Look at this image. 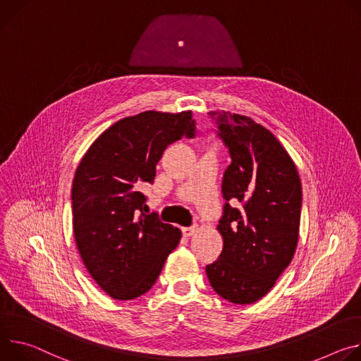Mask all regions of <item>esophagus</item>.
Returning <instances> with one entry per match:
<instances>
[{"label":"esophagus","instance_id":"1","mask_svg":"<svg viewBox=\"0 0 361 361\" xmlns=\"http://www.w3.org/2000/svg\"><path fill=\"white\" fill-rule=\"evenodd\" d=\"M197 232V226L193 225V226H189V228H182V233L183 236H192Z\"/></svg>","mask_w":361,"mask_h":361}]
</instances>
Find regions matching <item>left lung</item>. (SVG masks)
I'll use <instances>...</instances> for the list:
<instances>
[{
    "instance_id": "1",
    "label": "left lung",
    "mask_w": 361,
    "mask_h": 361,
    "mask_svg": "<svg viewBox=\"0 0 361 361\" xmlns=\"http://www.w3.org/2000/svg\"><path fill=\"white\" fill-rule=\"evenodd\" d=\"M229 149L222 179L226 201L216 226L219 258L207 265L212 288L233 304H252L275 286L291 264L300 233L302 190L294 160L279 140L248 116L211 113ZM195 126L186 135L195 137ZM238 200L243 207L232 209Z\"/></svg>"
}]
</instances>
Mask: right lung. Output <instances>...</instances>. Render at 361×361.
Listing matches in <instances>:
<instances>
[{
	"instance_id": "add662e5",
	"label": "right lung",
	"mask_w": 361,
	"mask_h": 361,
	"mask_svg": "<svg viewBox=\"0 0 361 361\" xmlns=\"http://www.w3.org/2000/svg\"><path fill=\"white\" fill-rule=\"evenodd\" d=\"M193 126L190 110L125 117L93 142L75 169V245L92 278L114 300L147 293L180 241L178 228L143 214L140 190L153 183L165 149Z\"/></svg>"
}]
</instances>
